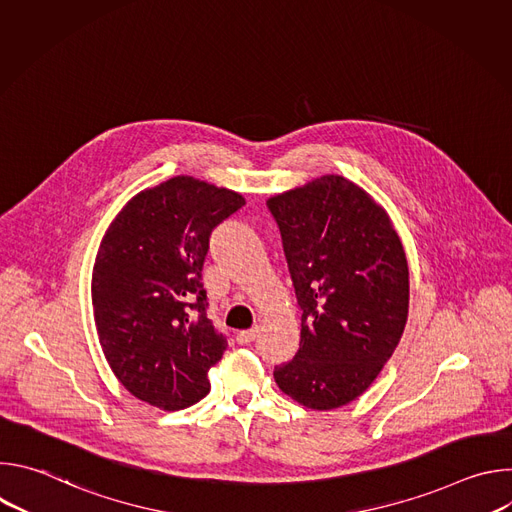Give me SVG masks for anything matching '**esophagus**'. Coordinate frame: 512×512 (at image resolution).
Returning <instances> with one entry per match:
<instances>
[{
	"label": "esophagus",
	"instance_id": "esophagus-1",
	"mask_svg": "<svg viewBox=\"0 0 512 512\" xmlns=\"http://www.w3.org/2000/svg\"><path fill=\"white\" fill-rule=\"evenodd\" d=\"M257 334H259V328L243 330V332L237 334V342H239V344H249V342H253V340L257 338Z\"/></svg>",
	"mask_w": 512,
	"mask_h": 512
}]
</instances>
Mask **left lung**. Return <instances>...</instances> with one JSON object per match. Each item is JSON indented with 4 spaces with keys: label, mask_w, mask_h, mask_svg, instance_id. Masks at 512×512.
I'll return each instance as SVG.
<instances>
[{
    "label": "left lung",
    "mask_w": 512,
    "mask_h": 512,
    "mask_svg": "<svg viewBox=\"0 0 512 512\" xmlns=\"http://www.w3.org/2000/svg\"><path fill=\"white\" fill-rule=\"evenodd\" d=\"M302 310L294 360L279 389L326 411L354 401L397 348L409 310V269L387 212L342 176L267 200Z\"/></svg>",
    "instance_id": "1"
}]
</instances>
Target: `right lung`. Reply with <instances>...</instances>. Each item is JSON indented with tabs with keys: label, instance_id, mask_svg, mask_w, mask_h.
Segmentation results:
<instances>
[{
	"label": "right lung",
	"instance_id": "obj_1",
	"mask_svg": "<svg viewBox=\"0 0 512 512\" xmlns=\"http://www.w3.org/2000/svg\"><path fill=\"white\" fill-rule=\"evenodd\" d=\"M245 206L190 176L133 196L107 229L93 269V310L111 371L137 399L178 411L208 395L227 336L208 318V239Z\"/></svg>",
	"mask_w": 512,
	"mask_h": 512
}]
</instances>
